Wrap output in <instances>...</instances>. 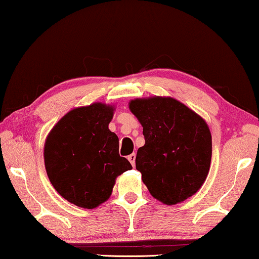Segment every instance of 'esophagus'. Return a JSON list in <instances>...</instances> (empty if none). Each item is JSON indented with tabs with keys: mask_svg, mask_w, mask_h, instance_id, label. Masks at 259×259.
Instances as JSON below:
<instances>
[{
	"mask_svg": "<svg viewBox=\"0 0 259 259\" xmlns=\"http://www.w3.org/2000/svg\"><path fill=\"white\" fill-rule=\"evenodd\" d=\"M128 159H129V161L131 163V165H133V166H135V160H136V154H135V153L129 154Z\"/></svg>",
	"mask_w": 259,
	"mask_h": 259,
	"instance_id": "34e87169",
	"label": "esophagus"
}]
</instances>
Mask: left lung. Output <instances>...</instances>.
Returning a JSON list of instances; mask_svg holds the SVG:
<instances>
[{
	"label": "left lung",
	"instance_id": "left-lung-1",
	"mask_svg": "<svg viewBox=\"0 0 259 259\" xmlns=\"http://www.w3.org/2000/svg\"><path fill=\"white\" fill-rule=\"evenodd\" d=\"M129 108L143 126L145 144L136 168L153 198L176 204L199 191L211 159V135L203 118L172 98L136 99Z\"/></svg>",
	"mask_w": 259,
	"mask_h": 259
}]
</instances>
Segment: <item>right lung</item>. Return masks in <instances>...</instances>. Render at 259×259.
Here are the masks:
<instances>
[{"label":"right lung","mask_w":259,"mask_h":259,"mask_svg":"<svg viewBox=\"0 0 259 259\" xmlns=\"http://www.w3.org/2000/svg\"><path fill=\"white\" fill-rule=\"evenodd\" d=\"M114 108L93 103L67 113L49 134L44 148L48 177L68 202L92 208L109 199L116 177L133 168L118 153V137L108 125Z\"/></svg>","instance_id":"add662e5"}]
</instances>
